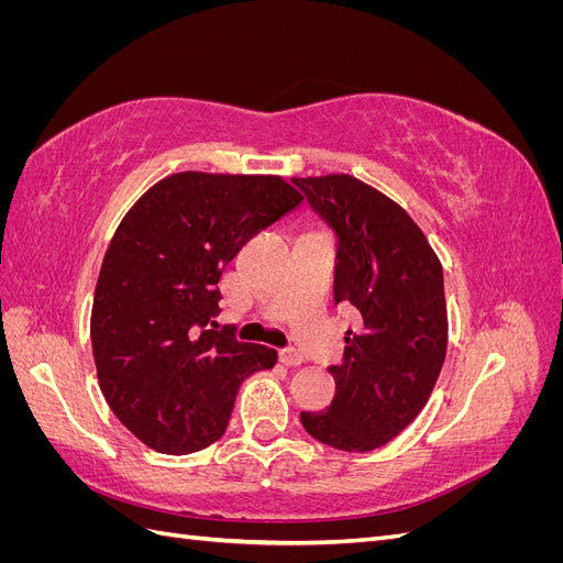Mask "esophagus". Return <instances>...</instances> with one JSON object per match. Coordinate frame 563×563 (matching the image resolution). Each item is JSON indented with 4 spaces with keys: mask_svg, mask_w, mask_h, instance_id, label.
Instances as JSON below:
<instances>
[{
    "mask_svg": "<svg viewBox=\"0 0 563 563\" xmlns=\"http://www.w3.org/2000/svg\"><path fill=\"white\" fill-rule=\"evenodd\" d=\"M279 362L286 364V366H300L305 360H302V354H300L298 350H294V347H282V350H279Z\"/></svg>",
    "mask_w": 563,
    "mask_h": 563,
    "instance_id": "34e87169",
    "label": "esophagus"
}]
</instances>
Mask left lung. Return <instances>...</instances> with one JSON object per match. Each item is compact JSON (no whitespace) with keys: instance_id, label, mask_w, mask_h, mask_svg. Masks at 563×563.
Masks as SVG:
<instances>
[{"instance_id":"obj_1","label":"left lung","mask_w":563,"mask_h":563,"mask_svg":"<svg viewBox=\"0 0 563 563\" xmlns=\"http://www.w3.org/2000/svg\"><path fill=\"white\" fill-rule=\"evenodd\" d=\"M335 236V305L356 310L335 397L302 428L338 451L385 446L428 404L446 356L444 272L408 213L352 176L294 178Z\"/></svg>"}]
</instances>
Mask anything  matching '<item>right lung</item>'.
I'll list each match as a JSON object with an SVG mask.
<instances>
[{
	"mask_svg": "<svg viewBox=\"0 0 563 563\" xmlns=\"http://www.w3.org/2000/svg\"><path fill=\"white\" fill-rule=\"evenodd\" d=\"M300 203L277 176L187 172L147 190L117 228L93 296V362L112 413L150 449H207L242 383L277 364L275 350L211 319L228 263Z\"/></svg>",
	"mask_w": 563,
	"mask_h": 563,
	"instance_id": "obj_1",
	"label": "right lung"
}]
</instances>
